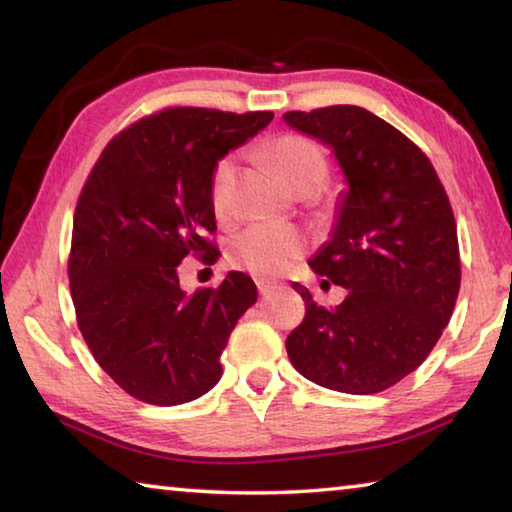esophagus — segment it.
I'll list each match as a JSON object with an SVG mask.
<instances>
[{
	"label": "esophagus",
	"instance_id": "obj_1",
	"mask_svg": "<svg viewBox=\"0 0 512 512\" xmlns=\"http://www.w3.org/2000/svg\"><path fill=\"white\" fill-rule=\"evenodd\" d=\"M257 289H259V293H262V296H268V293H271L273 289H277V284L271 282V280H257Z\"/></svg>",
	"mask_w": 512,
	"mask_h": 512
}]
</instances>
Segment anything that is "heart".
<instances>
[{"label": "heart", "mask_w": 512, "mask_h": 512, "mask_svg": "<svg viewBox=\"0 0 512 512\" xmlns=\"http://www.w3.org/2000/svg\"><path fill=\"white\" fill-rule=\"evenodd\" d=\"M266 160L280 173L293 192L302 187L316 189L327 173V158L320 146L302 135H280L264 149ZM232 183H235V160L223 158L212 173L214 210H230ZM305 253V237L287 225H253L230 244V262L257 275H277Z\"/></svg>", "instance_id": "b5f03b06"}]
</instances>
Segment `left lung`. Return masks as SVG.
I'll list each match as a JSON object with an SVG mask.
<instances>
[{"label":"left lung","instance_id":"1","mask_svg":"<svg viewBox=\"0 0 512 512\" xmlns=\"http://www.w3.org/2000/svg\"><path fill=\"white\" fill-rule=\"evenodd\" d=\"M282 119L329 146L345 178L332 232L309 266L348 296L327 309L293 284L307 314L289 334V359L332 391H386L427 359L452 318L461 287L452 205L427 155L370 110L329 106Z\"/></svg>","mask_w":512,"mask_h":512}]
</instances>
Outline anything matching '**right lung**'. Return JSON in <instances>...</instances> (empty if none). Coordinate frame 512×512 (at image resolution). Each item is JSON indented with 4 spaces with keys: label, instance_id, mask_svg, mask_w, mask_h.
Returning <instances> with one entry per match:
<instances>
[{
    "label": "right lung",
    "instance_id": "right-lung-1",
    "mask_svg": "<svg viewBox=\"0 0 512 512\" xmlns=\"http://www.w3.org/2000/svg\"><path fill=\"white\" fill-rule=\"evenodd\" d=\"M273 112L169 108L137 121L94 164L74 214L69 287L85 343L137 400L173 406L221 379L230 332L257 302L246 273L219 289H180L178 266L216 257L214 167Z\"/></svg>",
    "mask_w": 512,
    "mask_h": 512
}]
</instances>
